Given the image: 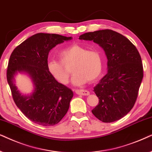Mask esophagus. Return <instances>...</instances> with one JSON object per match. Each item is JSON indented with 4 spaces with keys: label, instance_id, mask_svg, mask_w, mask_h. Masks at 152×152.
Returning <instances> with one entry per match:
<instances>
[{
    "label": "esophagus",
    "instance_id": "34e87169",
    "mask_svg": "<svg viewBox=\"0 0 152 152\" xmlns=\"http://www.w3.org/2000/svg\"><path fill=\"white\" fill-rule=\"evenodd\" d=\"M76 93L77 94L83 95V96H88V95L90 94V92H89L88 90H76Z\"/></svg>",
    "mask_w": 152,
    "mask_h": 152
}]
</instances>
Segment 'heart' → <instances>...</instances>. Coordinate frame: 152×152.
Wrapping results in <instances>:
<instances>
[{
	"mask_svg": "<svg viewBox=\"0 0 152 152\" xmlns=\"http://www.w3.org/2000/svg\"><path fill=\"white\" fill-rule=\"evenodd\" d=\"M61 62L50 60L47 62V69L54 79L65 85L69 82L71 72L65 66L73 64L72 82L76 86H81L96 80L100 76L103 67V56L96 49H90L79 44H72L64 48L59 53Z\"/></svg>",
	"mask_w": 152,
	"mask_h": 152,
	"instance_id": "b5f03b06",
	"label": "heart"
}]
</instances>
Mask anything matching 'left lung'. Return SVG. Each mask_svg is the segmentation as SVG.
I'll use <instances>...</instances> for the list:
<instances>
[{
  "instance_id": "obj_1",
  "label": "left lung",
  "mask_w": 152,
  "mask_h": 152,
  "mask_svg": "<svg viewBox=\"0 0 152 152\" xmlns=\"http://www.w3.org/2000/svg\"><path fill=\"white\" fill-rule=\"evenodd\" d=\"M79 39L99 44L108 59V73L94 88L99 104L92 110L103 122H113L134 106L143 78L142 60L136 47L124 35L112 30L86 32Z\"/></svg>"
}]
</instances>
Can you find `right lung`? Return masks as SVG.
I'll return each instance as SVG.
<instances>
[{
	"mask_svg": "<svg viewBox=\"0 0 152 152\" xmlns=\"http://www.w3.org/2000/svg\"><path fill=\"white\" fill-rule=\"evenodd\" d=\"M72 39L57 34L37 33L15 48L10 56L7 80L13 99L24 115L42 126H54L63 118L69 108L74 93L54 79L48 72V53L58 44ZM18 73L31 79L34 90L22 94L15 85Z\"/></svg>",
	"mask_w": 152,
	"mask_h": 152,
	"instance_id": "obj_1",
	"label": "right lung"
}]
</instances>
